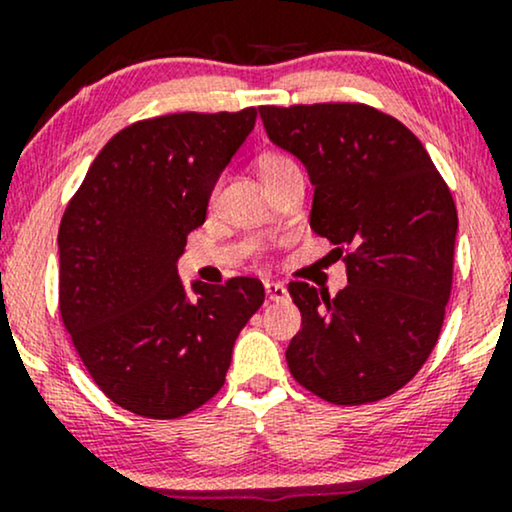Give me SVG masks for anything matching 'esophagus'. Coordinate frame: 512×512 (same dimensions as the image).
I'll list each match as a JSON object with an SVG mask.
<instances>
[{
	"label": "esophagus",
	"instance_id": "1",
	"mask_svg": "<svg viewBox=\"0 0 512 512\" xmlns=\"http://www.w3.org/2000/svg\"><path fill=\"white\" fill-rule=\"evenodd\" d=\"M264 293H267L269 301H276V303L289 298V291H286V286L281 284V281H267V284H264Z\"/></svg>",
	"mask_w": 512,
	"mask_h": 512
}]
</instances>
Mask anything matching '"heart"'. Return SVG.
<instances>
[{
	"instance_id": "1",
	"label": "heart",
	"mask_w": 512,
	"mask_h": 512,
	"mask_svg": "<svg viewBox=\"0 0 512 512\" xmlns=\"http://www.w3.org/2000/svg\"><path fill=\"white\" fill-rule=\"evenodd\" d=\"M257 168H260L262 180H272L276 175L291 173V170H301L296 158L284 154V151H267V154H262L257 158Z\"/></svg>"
}]
</instances>
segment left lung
<instances>
[{"label":"left lung","instance_id":"left-lung-1","mask_svg":"<svg viewBox=\"0 0 512 512\" xmlns=\"http://www.w3.org/2000/svg\"><path fill=\"white\" fill-rule=\"evenodd\" d=\"M260 117L315 185L310 228L346 252L349 284L337 296L289 284L301 310L286 349L291 375L344 407L390 397L443 327L457 233L450 187L424 144L370 105H262Z\"/></svg>","mask_w":512,"mask_h":512}]
</instances>
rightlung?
<instances>
[{
  "label": "right lung",
  "mask_w": 512,
  "mask_h": 512,
  "mask_svg": "<svg viewBox=\"0 0 512 512\" xmlns=\"http://www.w3.org/2000/svg\"><path fill=\"white\" fill-rule=\"evenodd\" d=\"M255 120L245 108L134 122L69 199L57 236L62 322L93 383L132 414L178 419L207 404L264 301L250 276L197 281L190 301L175 267Z\"/></svg>",
  "instance_id": "1"
}]
</instances>
